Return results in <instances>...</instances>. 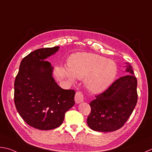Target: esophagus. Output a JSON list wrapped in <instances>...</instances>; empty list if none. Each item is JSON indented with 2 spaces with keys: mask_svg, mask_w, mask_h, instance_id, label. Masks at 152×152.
<instances>
[{
  "mask_svg": "<svg viewBox=\"0 0 152 152\" xmlns=\"http://www.w3.org/2000/svg\"><path fill=\"white\" fill-rule=\"evenodd\" d=\"M84 100V95L81 91H78L77 92L75 96V101L76 103H80L83 101Z\"/></svg>",
  "mask_w": 152,
  "mask_h": 152,
  "instance_id": "obj_1",
  "label": "esophagus"
}]
</instances>
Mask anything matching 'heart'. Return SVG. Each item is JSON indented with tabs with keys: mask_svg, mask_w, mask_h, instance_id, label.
<instances>
[{
	"mask_svg": "<svg viewBox=\"0 0 152 152\" xmlns=\"http://www.w3.org/2000/svg\"><path fill=\"white\" fill-rule=\"evenodd\" d=\"M69 71L64 70L71 80L86 78L85 85L93 93H99L110 87L115 79L118 68L115 62L93 53H79L71 56L68 62Z\"/></svg>",
	"mask_w": 152,
	"mask_h": 152,
	"instance_id": "heart-1",
	"label": "heart"
}]
</instances>
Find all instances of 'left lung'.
Listing matches in <instances>:
<instances>
[{
    "label": "left lung",
    "instance_id": "1",
    "mask_svg": "<svg viewBox=\"0 0 152 152\" xmlns=\"http://www.w3.org/2000/svg\"><path fill=\"white\" fill-rule=\"evenodd\" d=\"M128 74L120 77L104 92L96 95L89 104L87 122L91 129L113 132L122 128L132 113L138 101L137 79L130 64Z\"/></svg>",
    "mask_w": 152,
    "mask_h": 152
}]
</instances>
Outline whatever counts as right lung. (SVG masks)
<instances>
[{
  "label": "right lung",
  "instance_id": "1",
  "mask_svg": "<svg viewBox=\"0 0 152 152\" xmlns=\"http://www.w3.org/2000/svg\"><path fill=\"white\" fill-rule=\"evenodd\" d=\"M59 46L40 48L22 59L14 81V104L22 119L36 129L59 127L75 104V91L63 89L52 77L53 67L44 61Z\"/></svg>",
  "mask_w": 152,
  "mask_h": 152
}]
</instances>
